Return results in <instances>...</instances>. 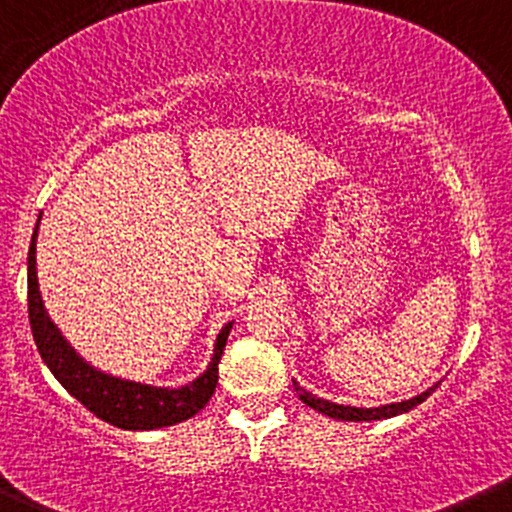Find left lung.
Here are the masks:
<instances>
[{"mask_svg":"<svg viewBox=\"0 0 512 512\" xmlns=\"http://www.w3.org/2000/svg\"><path fill=\"white\" fill-rule=\"evenodd\" d=\"M294 389L299 391L301 401L306 403L308 408H313V411L330 415V418H338V420H352V423H362L364 420V423H369V420H384V418H393V415L413 411L418 403H423L425 398H428L430 393L437 389V384L430 386L428 391L418 393V396L408 398V401L389 403V406H379V408H355V406H340V403H330V401H325V398H318V396H313V393H308L306 389H301L296 381H294Z\"/></svg>","mask_w":512,"mask_h":512,"instance_id":"1","label":"left lung"}]
</instances>
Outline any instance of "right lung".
<instances>
[{
	"label": "right lung",
	"mask_w": 512,
	"mask_h": 512,
	"mask_svg": "<svg viewBox=\"0 0 512 512\" xmlns=\"http://www.w3.org/2000/svg\"><path fill=\"white\" fill-rule=\"evenodd\" d=\"M36 238L38 226L33 230L31 247H28V320H31V333L36 340L38 355L43 357V362L48 364V369L65 386L67 393L75 396L97 418L121 430L167 428V425L182 423V420H189L199 413L216 391L218 362L226 350V340L233 323H228L218 333L206 372L182 389H160V386L138 384V381L99 372L72 350L70 342L60 335L58 325L48 318L46 308H43L36 277Z\"/></svg>",
	"instance_id": "1"
}]
</instances>
